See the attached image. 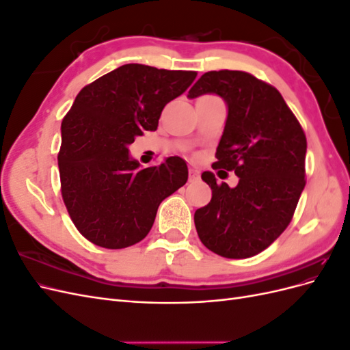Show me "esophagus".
Here are the masks:
<instances>
[{"mask_svg": "<svg viewBox=\"0 0 350 350\" xmlns=\"http://www.w3.org/2000/svg\"><path fill=\"white\" fill-rule=\"evenodd\" d=\"M198 179H200V172L196 171V169H189V172H188V181H189V183H196V181H198Z\"/></svg>", "mask_w": 350, "mask_h": 350, "instance_id": "esophagus-1", "label": "esophagus"}]
</instances>
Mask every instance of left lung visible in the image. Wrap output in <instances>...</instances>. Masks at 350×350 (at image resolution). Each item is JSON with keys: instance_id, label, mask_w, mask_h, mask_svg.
I'll return each mask as SVG.
<instances>
[{"instance_id": "1", "label": "left lung", "mask_w": 350, "mask_h": 350, "mask_svg": "<svg viewBox=\"0 0 350 350\" xmlns=\"http://www.w3.org/2000/svg\"><path fill=\"white\" fill-rule=\"evenodd\" d=\"M213 93L228 116L213 167L234 171L238 185L201 178L211 200L197 208L198 238L217 256L248 258L266 250L291 224L305 187L306 139L278 89L243 71H208L189 89L196 99Z\"/></svg>"}]
</instances>
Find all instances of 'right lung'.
Wrapping results in <instances>:
<instances>
[{"label": "right lung", "instance_id": "1", "mask_svg": "<svg viewBox=\"0 0 350 350\" xmlns=\"http://www.w3.org/2000/svg\"><path fill=\"white\" fill-rule=\"evenodd\" d=\"M196 71L125 64L83 88L61 124V193L80 234L121 250L149 234L159 204L181 188L188 167L178 156L142 167L129 146L156 131L165 105L183 94Z\"/></svg>", "mask_w": 350, "mask_h": 350}]
</instances>
